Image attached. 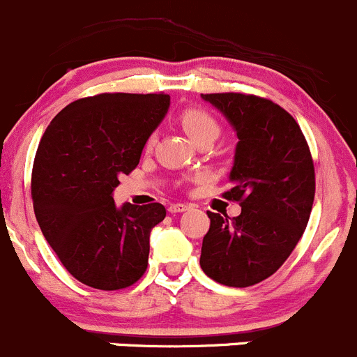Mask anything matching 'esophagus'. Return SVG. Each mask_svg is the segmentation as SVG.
Returning a JSON list of instances; mask_svg holds the SVG:
<instances>
[{
    "label": "esophagus",
    "mask_w": 357,
    "mask_h": 357,
    "mask_svg": "<svg viewBox=\"0 0 357 357\" xmlns=\"http://www.w3.org/2000/svg\"><path fill=\"white\" fill-rule=\"evenodd\" d=\"M185 211H188V205H186V204L169 205V212H171V214H178V212H185Z\"/></svg>",
    "instance_id": "1"
}]
</instances>
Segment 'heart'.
Listing matches in <instances>:
<instances>
[{
	"label": "heart",
	"instance_id": "b5f03b06",
	"mask_svg": "<svg viewBox=\"0 0 357 357\" xmlns=\"http://www.w3.org/2000/svg\"><path fill=\"white\" fill-rule=\"evenodd\" d=\"M181 126L186 131V135L197 142L205 135H211V132H219V124L215 122V119L211 114H207L202 109H188L181 114ZM155 142V136H150V139L146 142V146H152Z\"/></svg>",
	"mask_w": 357,
	"mask_h": 357
}]
</instances>
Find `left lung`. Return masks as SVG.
Wrapping results in <instances>:
<instances>
[{"label": "left lung", "instance_id": "8db88e82", "mask_svg": "<svg viewBox=\"0 0 357 357\" xmlns=\"http://www.w3.org/2000/svg\"><path fill=\"white\" fill-rule=\"evenodd\" d=\"M236 132L229 171L236 218L207 212L211 228L202 242L200 266L228 287L269 278L301 240L314 202V164L301 128L271 100L242 93L202 95Z\"/></svg>", "mask_w": 357, "mask_h": 357}]
</instances>
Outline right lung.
Returning a JSON list of instances; mask_svg holds the SVG:
<instances>
[{
    "label": "right lung",
    "mask_w": 357,
    "mask_h": 357,
    "mask_svg": "<svg viewBox=\"0 0 357 357\" xmlns=\"http://www.w3.org/2000/svg\"><path fill=\"white\" fill-rule=\"evenodd\" d=\"M169 95H103L72 102L50 122L32 167V204L46 242L84 285L119 290L146 271L162 204L117 207L119 176L138 165L167 114Z\"/></svg>",
    "instance_id": "add662e5"
}]
</instances>
